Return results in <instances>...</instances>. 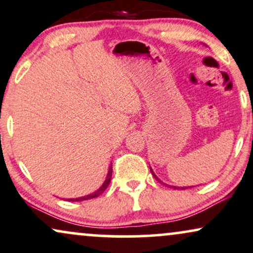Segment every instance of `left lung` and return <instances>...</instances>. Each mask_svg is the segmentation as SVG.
Returning a JSON list of instances; mask_svg holds the SVG:
<instances>
[{
  "instance_id": "left-lung-1",
  "label": "left lung",
  "mask_w": 253,
  "mask_h": 253,
  "mask_svg": "<svg viewBox=\"0 0 253 253\" xmlns=\"http://www.w3.org/2000/svg\"><path fill=\"white\" fill-rule=\"evenodd\" d=\"M150 170H151V174H153V176H154V177H155V179H156L157 181H159V182H160V183H163V185H165V186H167V187H171V188H174V189H187V188H192V187H191V186H188V187H177V186H169V185H167V183L162 182V181H161V180H160V179H159V177H157V176H156V175H155V173H154V171H153V169H151V168H150Z\"/></svg>"
}]
</instances>
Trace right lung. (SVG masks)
I'll return each instance as SVG.
<instances>
[{"instance_id":"obj_1","label":"right lung","mask_w":253,"mask_h":253,"mask_svg":"<svg viewBox=\"0 0 253 253\" xmlns=\"http://www.w3.org/2000/svg\"><path fill=\"white\" fill-rule=\"evenodd\" d=\"M111 176H112V166L110 165L109 167V170H108V174H106V177H105V181L103 182V185L99 187V188L97 189L96 192L91 193V194L88 195H85V197H79V198H73V199H66L67 201H84V200H88V199H93V198H97L99 197L102 193H104L106 188H108V186L110 185V181H111Z\"/></svg>"}]
</instances>
